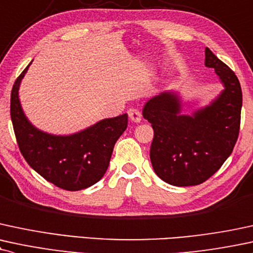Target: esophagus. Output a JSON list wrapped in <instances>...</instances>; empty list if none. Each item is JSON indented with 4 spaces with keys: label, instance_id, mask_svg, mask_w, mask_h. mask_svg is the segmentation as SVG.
Segmentation results:
<instances>
[{
    "label": "esophagus",
    "instance_id": "1",
    "mask_svg": "<svg viewBox=\"0 0 253 253\" xmlns=\"http://www.w3.org/2000/svg\"><path fill=\"white\" fill-rule=\"evenodd\" d=\"M128 117H129L130 120L133 121V123L138 124V123H140V121H141V113H140L138 109H135V108H130L129 109Z\"/></svg>",
    "mask_w": 253,
    "mask_h": 253
}]
</instances>
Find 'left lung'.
I'll return each mask as SVG.
<instances>
[{
  "label": "left lung",
  "instance_id": "left-lung-1",
  "mask_svg": "<svg viewBox=\"0 0 253 253\" xmlns=\"http://www.w3.org/2000/svg\"><path fill=\"white\" fill-rule=\"evenodd\" d=\"M205 66L214 69L224 87L209 105L184 114L179 93L165 90L151 97L142 109L154 129L152 166L161 180L173 186L208 180L230 157L238 139L243 103L239 80L208 47Z\"/></svg>",
  "mask_w": 253,
  "mask_h": 253
}]
</instances>
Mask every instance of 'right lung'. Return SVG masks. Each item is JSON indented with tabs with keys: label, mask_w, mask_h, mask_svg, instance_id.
Returning <instances> with one entry per match:
<instances>
[{
	"label": "right lung",
	"mask_w": 253,
	"mask_h": 253,
	"mask_svg": "<svg viewBox=\"0 0 253 253\" xmlns=\"http://www.w3.org/2000/svg\"><path fill=\"white\" fill-rule=\"evenodd\" d=\"M29 66L16 79L10 96L11 123L21 153L34 171L57 187L80 191L92 186L107 171L115 142L127 128L128 115L102 119L67 135L39 129L24 114L19 96Z\"/></svg>",
	"instance_id": "right-lung-1"
}]
</instances>
